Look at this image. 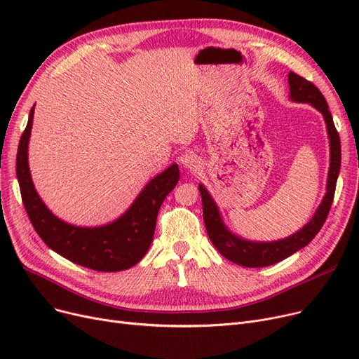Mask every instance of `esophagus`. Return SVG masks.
<instances>
[{"mask_svg":"<svg viewBox=\"0 0 359 359\" xmlns=\"http://www.w3.org/2000/svg\"><path fill=\"white\" fill-rule=\"evenodd\" d=\"M180 163L183 167L192 170V168L198 167V157L192 153H184L180 156Z\"/></svg>","mask_w":359,"mask_h":359,"instance_id":"1","label":"esophagus"}]
</instances>
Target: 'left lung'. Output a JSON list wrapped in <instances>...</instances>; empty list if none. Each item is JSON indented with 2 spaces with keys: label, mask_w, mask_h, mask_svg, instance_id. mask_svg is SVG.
I'll return each instance as SVG.
<instances>
[{
  "label": "left lung",
  "mask_w": 359,
  "mask_h": 359,
  "mask_svg": "<svg viewBox=\"0 0 359 359\" xmlns=\"http://www.w3.org/2000/svg\"><path fill=\"white\" fill-rule=\"evenodd\" d=\"M288 83L290 97L294 102L310 103L322 113L327 126V134L330 141V167L326 195L317 208L314 217L310 219V222L306 224L304 227L295 234L278 241L259 243L240 238L225 227L214 199L211 198L208 191L205 189V186L199 184V192L202 196L203 221L208 237L211 238L217 250L225 259L246 268H263L273 265V263L284 260L288 256L298 252L299 249L307 246L320 231V229L323 227V224L329 215L334 196L339 170H341V138H339V134L333 123L332 113L322 91H320L311 81L306 80L304 77H301V75L292 71L288 74Z\"/></svg>",
  "instance_id": "1"
}]
</instances>
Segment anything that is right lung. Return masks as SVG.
<instances>
[{
	"label": "right lung",
	"mask_w": 359,
	"mask_h": 359,
	"mask_svg": "<svg viewBox=\"0 0 359 359\" xmlns=\"http://www.w3.org/2000/svg\"><path fill=\"white\" fill-rule=\"evenodd\" d=\"M34 106L17 149L15 173L29 219L48 248L84 268L99 272L129 269L144 257L153 241L157 214L179 182V165L172 164L145 184L129 210L102 227H75L56 218L37 195L27 163V147Z\"/></svg>",
	"instance_id": "obj_1"
}]
</instances>
